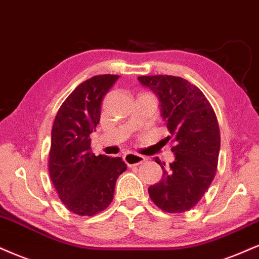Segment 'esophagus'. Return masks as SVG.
<instances>
[{
	"label": "esophagus",
	"instance_id": "esophagus-1",
	"mask_svg": "<svg viewBox=\"0 0 259 259\" xmlns=\"http://www.w3.org/2000/svg\"><path fill=\"white\" fill-rule=\"evenodd\" d=\"M123 160L125 161L127 166H135V165L145 163L146 158L143 157V155H140L136 153H126L123 155Z\"/></svg>",
	"mask_w": 259,
	"mask_h": 259
}]
</instances>
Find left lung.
<instances>
[{"label":"left lung","mask_w":259,"mask_h":259,"mask_svg":"<svg viewBox=\"0 0 259 259\" xmlns=\"http://www.w3.org/2000/svg\"><path fill=\"white\" fill-rule=\"evenodd\" d=\"M153 90L161 104V116L170 132L167 141L175 161L163 177L148 188L149 198L160 210L181 213L191 210L216 176L221 147L220 126L206 96L187 79L167 74L138 77ZM155 163L161 164L158 158Z\"/></svg>","instance_id":"obj_1"}]
</instances>
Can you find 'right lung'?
<instances>
[{"label":"right lung","mask_w":259,"mask_h":259,"mask_svg":"<svg viewBox=\"0 0 259 259\" xmlns=\"http://www.w3.org/2000/svg\"><path fill=\"white\" fill-rule=\"evenodd\" d=\"M118 78L99 74L84 80L62 102L53 124L49 176L65 207L78 216L104 211L126 170L119 157L93 153L89 138L100 121L102 99Z\"/></svg>","instance_id":"obj_1"}]
</instances>
